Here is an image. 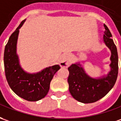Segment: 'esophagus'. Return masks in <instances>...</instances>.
<instances>
[{"label": "esophagus", "instance_id": "obj_1", "mask_svg": "<svg viewBox=\"0 0 121 121\" xmlns=\"http://www.w3.org/2000/svg\"><path fill=\"white\" fill-rule=\"evenodd\" d=\"M71 64V56L69 53H64L60 56V66L61 67H69Z\"/></svg>", "mask_w": 121, "mask_h": 121}]
</instances>
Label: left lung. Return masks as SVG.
<instances>
[{
  "mask_svg": "<svg viewBox=\"0 0 121 121\" xmlns=\"http://www.w3.org/2000/svg\"><path fill=\"white\" fill-rule=\"evenodd\" d=\"M104 43L111 51V70L107 75L95 78L86 72L80 62L68 68L69 91L76 100L83 104H90L99 100L108 94L115 84L118 76V53L116 45L111 39L109 30L104 24Z\"/></svg>",
  "mask_w": 121,
  "mask_h": 121,
  "instance_id": "1",
  "label": "left lung"
}]
</instances>
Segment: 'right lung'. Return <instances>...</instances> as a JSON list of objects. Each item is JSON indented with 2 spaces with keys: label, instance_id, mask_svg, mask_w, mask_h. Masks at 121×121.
I'll return each instance as SVG.
<instances>
[{
  "label": "right lung",
  "instance_id": "right-lung-1",
  "mask_svg": "<svg viewBox=\"0 0 121 121\" xmlns=\"http://www.w3.org/2000/svg\"><path fill=\"white\" fill-rule=\"evenodd\" d=\"M25 21L26 20L21 22L10 35L5 47V75L9 86L17 95L29 101H37L46 96L49 90L51 81L60 67L56 65L32 74L22 68L16 50L19 30Z\"/></svg>",
  "mask_w": 121,
  "mask_h": 121
}]
</instances>
